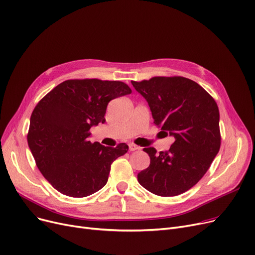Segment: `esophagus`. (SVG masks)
<instances>
[{
	"label": "esophagus",
	"mask_w": 255,
	"mask_h": 255,
	"mask_svg": "<svg viewBox=\"0 0 255 255\" xmlns=\"http://www.w3.org/2000/svg\"><path fill=\"white\" fill-rule=\"evenodd\" d=\"M128 146H129V150H130V151H135V150L139 149V147H138V146L134 145V143H132V142H130Z\"/></svg>",
	"instance_id": "34e87169"
}]
</instances>
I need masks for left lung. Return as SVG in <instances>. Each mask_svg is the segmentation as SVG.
Returning a JSON list of instances; mask_svg holds the SVG:
<instances>
[{
    "mask_svg": "<svg viewBox=\"0 0 255 255\" xmlns=\"http://www.w3.org/2000/svg\"><path fill=\"white\" fill-rule=\"evenodd\" d=\"M131 83L147 100L154 124L175 138L168 151L143 149L150 165L137 174L139 184L162 197L189 191L204 176L220 150L216 101L202 86L180 76Z\"/></svg>",
    "mask_w": 255,
    "mask_h": 255,
    "instance_id": "8db88e82",
    "label": "left lung"
}]
</instances>
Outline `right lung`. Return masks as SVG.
<instances>
[{
    "label": "right lung",
    "instance_id": "1",
    "mask_svg": "<svg viewBox=\"0 0 255 255\" xmlns=\"http://www.w3.org/2000/svg\"><path fill=\"white\" fill-rule=\"evenodd\" d=\"M131 94L121 81L74 79L58 84L31 115L28 145L36 165L55 190L82 198L106 184L112 163L128 151L91 142L90 129L105 122L108 103Z\"/></svg>",
    "mask_w": 255,
    "mask_h": 255
}]
</instances>
